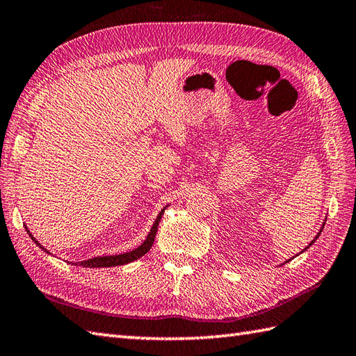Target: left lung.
Here are the masks:
<instances>
[{"label":"left lung","instance_id":"left-lung-1","mask_svg":"<svg viewBox=\"0 0 356 356\" xmlns=\"http://www.w3.org/2000/svg\"><path fill=\"white\" fill-rule=\"evenodd\" d=\"M320 234H321V231H320ZM316 238H318V236H316V237H315V238H314V240H312V241H311V245H312V243H314V241H315V240H316ZM311 245H309V246H311ZM309 246H307V248H309ZM307 248H306V249H307Z\"/></svg>","mask_w":356,"mask_h":356}]
</instances>
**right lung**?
I'll return each instance as SVG.
<instances>
[{"label":"right lung","instance_id":"right-lung-1","mask_svg":"<svg viewBox=\"0 0 356 356\" xmlns=\"http://www.w3.org/2000/svg\"><path fill=\"white\" fill-rule=\"evenodd\" d=\"M163 211H165V208L161 211V213H159V216H157V218H156V222H154V225H153V228H151V231H149V234H148L147 240L143 241V243H142L139 248H136V249H133V251L125 252V254L95 257V259L84 260V261H81V263L78 261V263H74V264H81V266H84V268H111V266H120V264H127V263H131V261H134V260L140 259L142 255H145V254L149 251L151 246H153V243H154V237H156V232H157V226H159V222H161V218H162V216H163ZM27 232H29V229H27ZM29 236L32 237V240L35 241V243H36L38 246H40L41 249H44V248L33 238L32 234L29 232ZM44 251H45V249H44ZM45 252H49V251H45Z\"/></svg>","mask_w":356,"mask_h":356}]
</instances>
